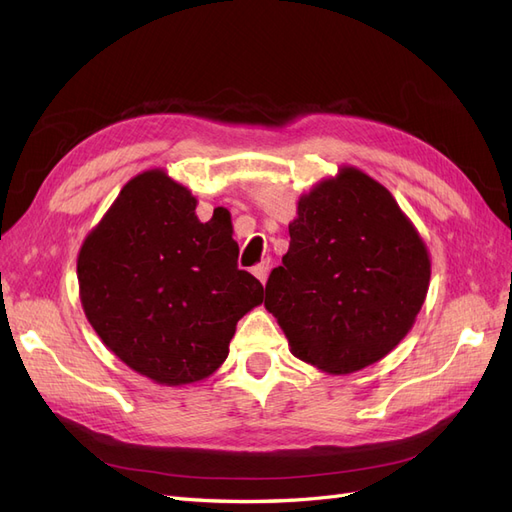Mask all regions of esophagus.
Returning a JSON list of instances; mask_svg holds the SVG:
<instances>
[{
    "mask_svg": "<svg viewBox=\"0 0 512 512\" xmlns=\"http://www.w3.org/2000/svg\"><path fill=\"white\" fill-rule=\"evenodd\" d=\"M269 271H271V262H269V260H262V262H258V265L252 269V273L258 277V282H260V284H265V282H267Z\"/></svg>",
    "mask_w": 512,
    "mask_h": 512,
    "instance_id": "esophagus-1",
    "label": "esophagus"
}]
</instances>
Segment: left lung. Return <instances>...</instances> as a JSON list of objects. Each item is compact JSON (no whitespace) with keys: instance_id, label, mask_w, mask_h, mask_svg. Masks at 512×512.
Here are the masks:
<instances>
[{"instance_id":"obj_1","label":"left lung","mask_w":512,"mask_h":512,"mask_svg":"<svg viewBox=\"0 0 512 512\" xmlns=\"http://www.w3.org/2000/svg\"><path fill=\"white\" fill-rule=\"evenodd\" d=\"M290 247L271 271L265 307L290 352L327 374L384 359L427 297V245L393 194L342 166L299 198Z\"/></svg>"}]
</instances>
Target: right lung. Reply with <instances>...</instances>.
Segmentation results:
<instances>
[{
	"instance_id": "obj_1",
	"label": "right lung",
	"mask_w": 512,
	"mask_h": 512,
	"mask_svg": "<svg viewBox=\"0 0 512 512\" xmlns=\"http://www.w3.org/2000/svg\"><path fill=\"white\" fill-rule=\"evenodd\" d=\"M196 205L166 170H145L123 185L76 260L83 312L104 346L164 386L209 378L265 292L237 269L232 224H203Z\"/></svg>"
}]
</instances>
